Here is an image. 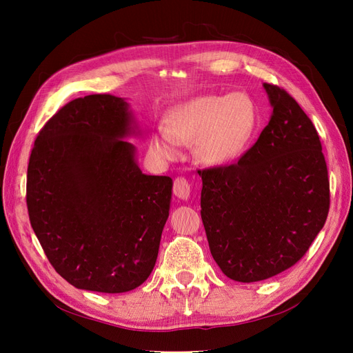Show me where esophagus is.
<instances>
[{
  "label": "esophagus",
  "mask_w": 353,
  "mask_h": 353,
  "mask_svg": "<svg viewBox=\"0 0 353 353\" xmlns=\"http://www.w3.org/2000/svg\"><path fill=\"white\" fill-rule=\"evenodd\" d=\"M190 193H191V187H190V183L183 178L179 176L174 181V194L181 199V200H188L190 199Z\"/></svg>",
  "instance_id": "obj_1"
}]
</instances>
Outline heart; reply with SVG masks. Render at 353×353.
<instances>
[{"mask_svg":"<svg viewBox=\"0 0 353 353\" xmlns=\"http://www.w3.org/2000/svg\"><path fill=\"white\" fill-rule=\"evenodd\" d=\"M258 123V112L249 95H199L181 103L166 114V128L152 135L157 154L172 160L181 144H194L201 163L223 166L237 160L250 143Z\"/></svg>","mask_w":353,"mask_h":353,"instance_id":"b5f03b06","label":"heart"}]
</instances>
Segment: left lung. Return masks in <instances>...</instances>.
<instances>
[{"mask_svg":"<svg viewBox=\"0 0 353 353\" xmlns=\"http://www.w3.org/2000/svg\"><path fill=\"white\" fill-rule=\"evenodd\" d=\"M272 113L239 163L199 170L201 219L221 271L254 283L285 271L323 230L330 183L321 141L297 101L263 83Z\"/></svg>","mask_w":353,"mask_h":353,"instance_id":"1","label":"left lung"}]
</instances>
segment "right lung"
<instances>
[{"label": "right lung", "instance_id": "right-lung-1", "mask_svg": "<svg viewBox=\"0 0 353 353\" xmlns=\"http://www.w3.org/2000/svg\"><path fill=\"white\" fill-rule=\"evenodd\" d=\"M131 105L109 94L61 108L28 165L30 225L54 270L81 290L125 293L152 274L169 216L172 179L145 175Z\"/></svg>", "mask_w": 353, "mask_h": 353}]
</instances>
